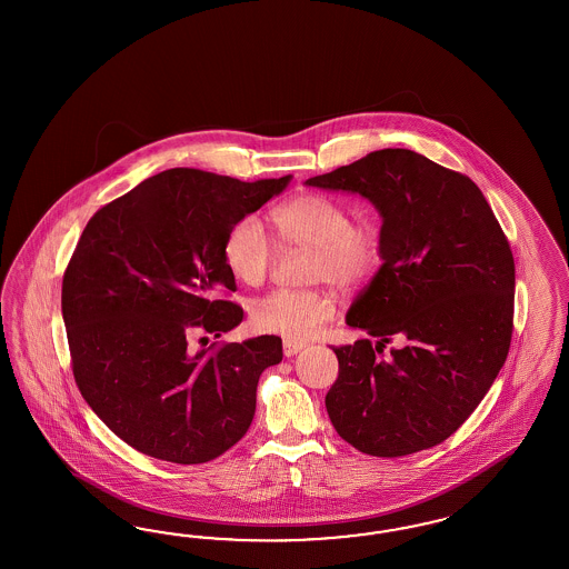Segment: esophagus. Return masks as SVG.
<instances>
[{
	"instance_id": "34e87169",
	"label": "esophagus",
	"mask_w": 569,
	"mask_h": 569,
	"mask_svg": "<svg viewBox=\"0 0 569 569\" xmlns=\"http://www.w3.org/2000/svg\"><path fill=\"white\" fill-rule=\"evenodd\" d=\"M307 345L305 342H300V340H292V338H286L283 340V355L286 357H293V355H298L300 350H305Z\"/></svg>"
}]
</instances>
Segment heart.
Returning a JSON list of instances; mask_svg holds the SVG:
<instances>
[{
	"label": "heart",
	"mask_w": 569,
	"mask_h": 569,
	"mask_svg": "<svg viewBox=\"0 0 569 569\" xmlns=\"http://www.w3.org/2000/svg\"><path fill=\"white\" fill-rule=\"evenodd\" d=\"M283 243L312 248L310 281H329L352 292L362 288L381 264V229L373 219H350L345 204L326 193L307 191L273 210ZM229 271L246 286H260L273 273L277 243L257 214H243L224 236ZM336 315V305L321 290H276L252 302L254 328L292 340L312 338Z\"/></svg>",
	"instance_id": "1"
}]
</instances>
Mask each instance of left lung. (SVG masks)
I'll return each instance as SVG.
<instances>
[{
	"mask_svg": "<svg viewBox=\"0 0 569 569\" xmlns=\"http://www.w3.org/2000/svg\"><path fill=\"white\" fill-rule=\"evenodd\" d=\"M307 183L359 191L383 217V264L346 317L371 340L333 346V428L373 457L445 442L482 402L513 336L516 260L492 208L467 174L402 148Z\"/></svg>",
	"mask_w": 569,
	"mask_h": 569,
	"instance_id": "1",
	"label": "left lung"
}]
</instances>
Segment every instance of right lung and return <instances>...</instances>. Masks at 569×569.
<instances>
[{"mask_svg":"<svg viewBox=\"0 0 569 569\" xmlns=\"http://www.w3.org/2000/svg\"><path fill=\"white\" fill-rule=\"evenodd\" d=\"M288 183L290 174L240 181L169 169L89 219L62 277L70 367L87 405L129 447L200 466L250 428L281 338L200 350L191 340L240 326L224 236Z\"/></svg>","mask_w":569,"mask_h":569,"instance_id":"add662e5","label":"right lung"}]
</instances>
